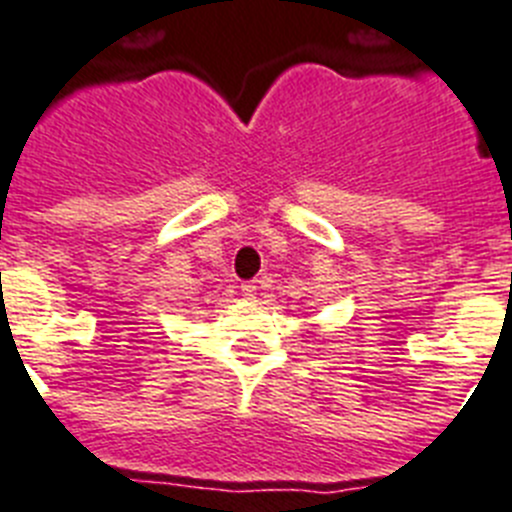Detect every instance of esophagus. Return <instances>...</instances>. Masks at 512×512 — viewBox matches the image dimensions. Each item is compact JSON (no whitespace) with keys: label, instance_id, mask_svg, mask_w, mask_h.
<instances>
[{"label":"esophagus","instance_id":"34e87169","mask_svg":"<svg viewBox=\"0 0 512 512\" xmlns=\"http://www.w3.org/2000/svg\"><path fill=\"white\" fill-rule=\"evenodd\" d=\"M240 292H243L246 298H253V295H256V285H253V282H243V285H240Z\"/></svg>","mask_w":512,"mask_h":512}]
</instances>
